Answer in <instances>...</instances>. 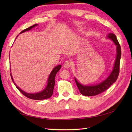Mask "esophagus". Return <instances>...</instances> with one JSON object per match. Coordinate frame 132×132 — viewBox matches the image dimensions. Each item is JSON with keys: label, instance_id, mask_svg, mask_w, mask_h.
I'll return each mask as SVG.
<instances>
[{"label": "esophagus", "instance_id": "34e87169", "mask_svg": "<svg viewBox=\"0 0 132 132\" xmlns=\"http://www.w3.org/2000/svg\"><path fill=\"white\" fill-rule=\"evenodd\" d=\"M63 66L64 69H69L71 66V62L68 61H66L64 62Z\"/></svg>", "mask_w": 132, "mask_h": 132}]
</instances>
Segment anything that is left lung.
<instances>
[{
    "label": "left lung",
    "instance_id": "left-lung-1",
    "mask_svg": "<svg viewBox=\"0 0 132 132\" xmlns=\"http://www.w3.org/2000/svg\"><path fill=\"white\" fill-rule=\"evenodd\" d=\"M108 38L111 39L113 41L114 44L117 46V55L113 69L112 71L109 75V76L99 84L95 86H83L78 82L77 80L75 78V81L76 85L79 89L81 94L85 96H95L99 95L102 92H104L106 89L109 88L113 83L116 81L117 78L119 77L120 71V62L121 55V46L116 38V35L113 33H109L108 36Z\"/></svg>",
    "mask_w": 132,
    "mask_h": 132
}]
</instances>
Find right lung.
<instances>
[{
    "mask_svg": "<svg viewBox=\"0 0 132 132\" xmlns=\"http://www.w3.org/2000/svg\"><path fill=\"white\" fill-rule=\"evenodd\" d=\"M37 24H35L32 26H30V27L28 28L27 29H25L23 30H22L20 33H23L24 32H26L27 30H29L31 29L32 28L35 27V26H37ZM61 68V65H58L57 66H56L55 68L50 73L49 78H48V82H47V87L45 88V89L43 90L41 92H38V93H36V94H29V93H27V92H25L23 90L18 87V86L16 85V84L14 83L15 85L16 86V88L19 89V91L21 92V93L24 95L25 96H26L27 97L29 98V99H31L33 100H44V99H48V98L50 97L53 95V89H54V85H55V77L56 74L57 73L58 71L60 70V69ZM11 78H12V80L13 82V78L12 77V75L11 74Z\"/></svg>",
    "mask_w": 132,
    "mask_h": 132,
    "instance_id": "obj_1",
    "label": "right lung"
}]
</instances>
